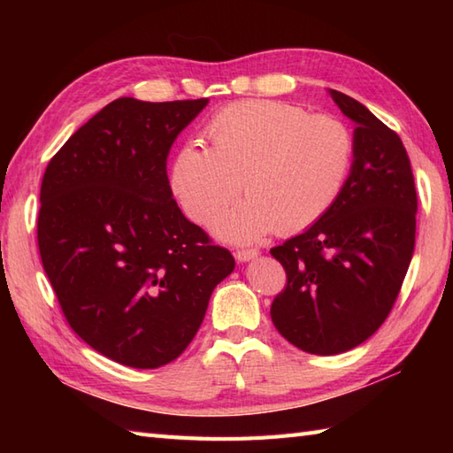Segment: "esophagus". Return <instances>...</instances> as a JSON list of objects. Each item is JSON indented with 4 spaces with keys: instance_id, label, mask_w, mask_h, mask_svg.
I'll list each match as a JSON object with an SVG mask.
<instances>
[{
    "instance_id": "34e87169",
    "label": "esophagus",
    "mask_w": 453,
    "mask_h": 453,
    "mask_svg": "<svg viewBox=\"0 0 453 453\" xmlns=\"http://www.w3.org/2000/svg\"><path fill=\"white\" fill-rule=\"evenodd\" d=\"M255 257H258L257 249H237V251H235V258H237L239 263H247V261H251V258H255Z\"/></svg>"
}]
</instances>
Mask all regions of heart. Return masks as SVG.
Listing matches in <instances>:
<instances>
[{"mask_svg": "<svg viewBox=\"0 0 453 453\" xmlns=\"http://www.w3.org/2000/svg\"><path fill=\"white\" fill-rule=\"evenodd\" d=\"M208 150L187 143L169 165V188L190 221L210 226L243 190L247 200L216 224L232 242L313 226L342 195L354 136L331 114L280 101H243L206 124Z\"/></svg>", "mask_w": 453, "mask_h": 453, "instance_id": "obj_1", "label": "heart"}]
</instances>
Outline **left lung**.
I'll return each instance as SVG.
<instances>
[{"instance_id":"left-lung-1","label":"left lung","mask_w":453,"mask_h":453,"mask_svg":"<svg viewBox=\"0 0 453 453\" xmlns=\"http://www.w3.org/2000/svg\"><path fill=\"white\" fill-rule=\"evenodd\" d=\"M329 93L356 122L349 180L319 221L271 249L286 271L273 323L288 342L319 356L354 349L388 319L417 234L415 177L401 138L362 103Z\"/></svg>"}]
</instances>
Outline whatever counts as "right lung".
I'll return each mask as SVG.
<instances>
[{
  "label": "right lung",
  "instance_id": "1",
  "mask_svg": "<svg viewBox=\"0 0 453 453\" xmlns=\"http://www.w3.org/2000/svg\"><path fill=\"white\" fill-rule=\"evenodd\" d=\"M208 99L109 103L48 163L38 251L64 317L122 365L182 354L235 261L173 200L167 156Z\"/></svg>",
  "mask_w": 453,
  "mask_h": 453
}]
</instances>
